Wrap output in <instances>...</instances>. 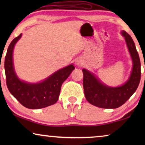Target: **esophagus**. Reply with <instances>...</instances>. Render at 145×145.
<instances>
[{"instance_id":"obj_1","label":"esophagus","mask_w":145,"mask_h":145,"mask_svg":"<svg viewBox=\"0 0 145 145\" xmlns=\"http://www.w3.org/2000/svg\"><path fill=\"white\" fill-rule=\"evenodd\" d=\"M82 63L83 62L80 60V59H77V60L76 61V65H78V66H82L83 64Z\"/></svg>"}]
</instances>
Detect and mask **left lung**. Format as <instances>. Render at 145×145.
<instances>
[{
    "mask_svg": "<svg viewBox=\"0 0 145 145\" xmlns=\"http://www.w3.org/2000/svg\"><path fill=\"white\" fill-rule=\"evenodd\" d=\"M129 51L133 61V69L129 80L121 86L110 87L103 84L86 69H82L83 87L86 100L101 108L114 109L124 104L134 94L140 80V62L135 45L131 37L123 30Z\"/></svg>",
    "mask_w": 145,
    "mask_h": 145,
    "instance_id": "obj_1",
    "label": "left lung"
}]
</instances>
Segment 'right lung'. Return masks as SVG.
<instances>
[{"label":"right lung","mask_w":145,"mask_h":145,"mask_svg":"<svg viewBox=\"0 0 145 145\" xmlns=\"http://www.w3.org/2000/svg\"><path fill=\"white\" fill-rule=\"evenodd\" d=\"M22 33L12 41L5 60L7 85L12 96L25 108L40 109L57 102L63 82L75 69L72 65L65 67L39 83H28L20 80L14 69L12 53L14 45Z\"/></svg>","instance_id":"add662e5"}]
</instances>
